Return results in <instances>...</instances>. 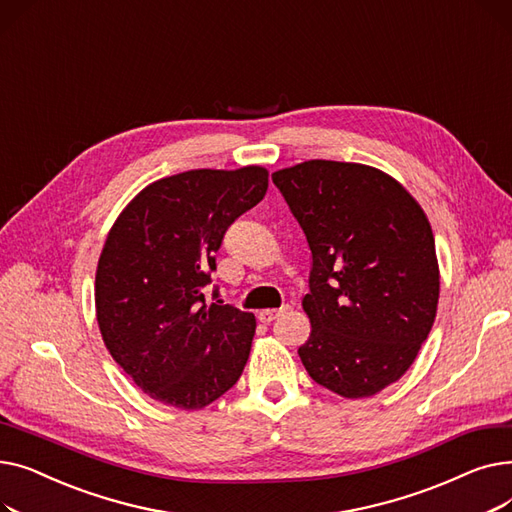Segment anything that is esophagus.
<instances>
[{
	"instance_id": "1",
	"label": "esophagus",
	"mask_w": 512,
	"mask_h": 512,
	"mask_svg": "<svg viewBox=\"0 0 512 512\" xmlns=\"http://www.w3.org/2000/svg\"><path fill=\"white\" fill-rule=\"evenodd\" d=\"M290 307L288 305H284V307H280V309H263V311H259V321H263V324H270V321H274L278 315H282V313H286Z\"/></svg>"
}]
</instances>
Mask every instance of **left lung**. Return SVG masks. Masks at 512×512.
<instances>
[{
	"mask_svg": "<svg viewBox=\"0 0 512 512\" xmlns=\"http://www.w3.org/2000/svg\"><path fill=\"white\" fill-rule=\"evenodd\" d=\"M272 180L313 259L303 299L311 336L299 348L307 373L344 398L384 390L413 365L436 319L440 272L423 209L363 164L311 159Z\"/></svg>",
	"mask_w": 512,
	"mask_h": 512,
	"instance_id": "1",
	"label": "left lung"
}]
</instances>
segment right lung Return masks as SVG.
I'll return each mask as SVG.
<instances>
[{"instance_id": "add662e5", "label": "right lung", "mask_w": 512, "mask_h": 512, "mask_svg": "<svg viewBox=\"0 0 512 512\" xmlns=\"http://www.w3.org/2000/svg\"><path fill=\"white\" fill-rule=\"evenodd\" d=\"M265 191L259 166L182 172L143 188L107 234L95 276L99 330L153 400L203 409L245 369L255 315L209 305L205 290L226 230Z\"/></svg>"}]
</instances>
